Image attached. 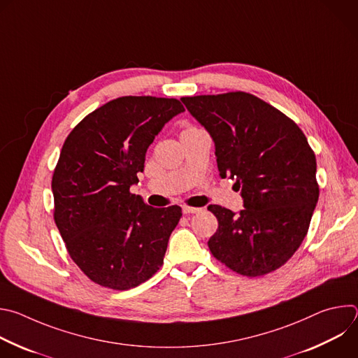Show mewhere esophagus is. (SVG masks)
Returning <instances> with one entry per match:
<instances>
[{
  "label": "esophagus",
  "instance_id": "1",
  "mask_svg": "<svg viewBox=\"0 0 358 358\" xmlns=\"http://www.w3.org/2000/svg\"><path fill=\"white\" fill-rule=\"evenodd\" d=\"M201 210L199 208H195V207H188V206H184L182 207V213L184 214H196V213H199Z\"/></svg>",
  "mask_w": 358,
  "mask_h": 358
}]
</instances>
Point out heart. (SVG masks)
Segmentation results:
<instances>
[{"label": "heart", "mask_w": 358, "mask_h": 358, "mask_svg": "<svg viewBox=\"0 0 358 358\" xmlns=\"http://www.w3.org/2000/svg\"><path fill=\"white\" fill-rule=\"evenodd\" d=\"M187 129H188V127H187Z\"/></svg>", "instance_id": "obj_1"}]
</instances>
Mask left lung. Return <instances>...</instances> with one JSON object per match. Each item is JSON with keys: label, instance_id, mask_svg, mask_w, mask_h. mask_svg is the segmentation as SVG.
<instances>
[{"label": "left lung", "instance_id": "obj_1", "mask_svg": "<svg viewBox=\"0 0 358 358\" xmlns=\"http://www.w3.org/2000/svg\"><path fill=\"white\" fill-rule=\"evenodd\" d=\"M181 100L213 137L220 176L235 180L243 198L238 214L208 207L218 220L211 253L243 276L276 271L303 242L319 199L308 138L292 119L250 93Z\"/></svg>", "mask_w": 358, "mask_h": 358}]
</instances>
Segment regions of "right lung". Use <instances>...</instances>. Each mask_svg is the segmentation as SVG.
<instances>
[{
  "instance_id": "obj_1",
  "label": "right lung",
  "mask_w": 358,
  "mask_h": 358,
  "mask_svg": "<svg viewBox=\"0 0 358 358\" xmlns=\"http://www.w3.org/2000/svg\"><path fill=\"white\" fill-rule=\"evenodd\" d=\"M184 106L123 96L87 115L66 137L52 177L54 220L72 261L94 283L127 290L163 265L181 208H152L130 187L145 152Z\"/></svg>"
}]
</instances>
